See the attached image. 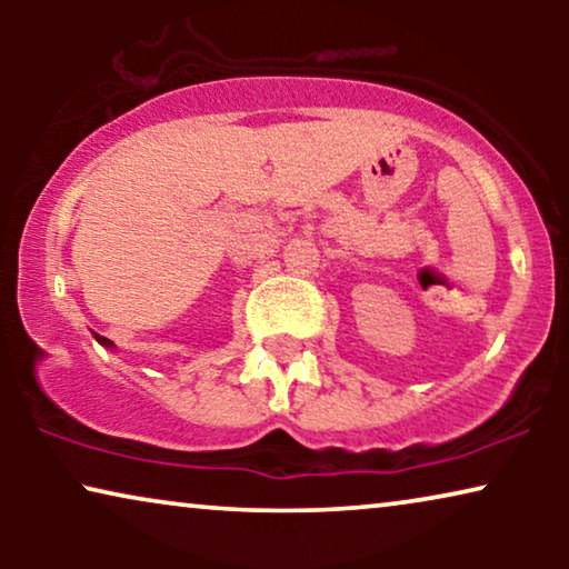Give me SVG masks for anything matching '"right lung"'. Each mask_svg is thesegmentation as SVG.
I'll list each match as a JSON object with an SVG mask.
<instances>
[{
    "label": "right lung",
    "mask_w": 569,
    "mask_h": 569,
    "mask_svg": "<svg viewBox=\"0 0 569 569\" xmlns=\"http://www.w3.org/2000/svg\"><path fill=\"white\" fill-rule=\"evenodd\" d=\"M96 339H98L100 345H103V347H113V341H111V339H106V337H100V333H96Z\"/></svg>",
    "instance_id": "add662e5"
}]
</instances>
